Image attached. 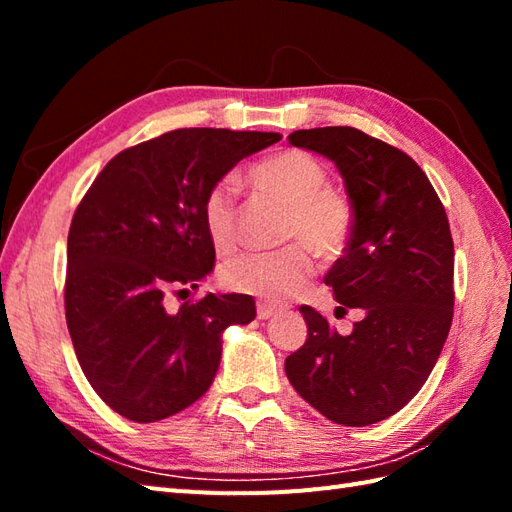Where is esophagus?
I'll return each mask as SVG.
<instances>
[{"label":"esophagus","mask_w":512,"mask_h":512,"mask_svg":"<svg viewBox=\"0 0 512 512\" xmlns=\"http://www.w3.org/2000/svg\"><path fill=\"white\" fill-rule=\"evenodd\" d=\"M277 312H279V308L273 306V303H266V301H259V303H257V319L266 321V319H270V317H275Z\"/></svg>","instance_id":"34e87169"}]
</instances>
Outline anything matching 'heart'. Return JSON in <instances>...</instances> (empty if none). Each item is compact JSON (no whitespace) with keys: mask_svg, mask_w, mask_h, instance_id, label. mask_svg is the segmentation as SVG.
Wrapping results in <instances>:
<instances>
[{"mask_svg":"<svg viewBox=\"0 0 512 512\" xmlns=\"http://www.w3.org/2000/svg\"><path fill=\"white\" fill-rule=\"evenodd\" d=\"M250 180L270 198L288 206L284 239L295 242L270 253H244L222 266L228 290L266 301L295 297L314 273V257H339L352 235V206L328 187V171L306 151L288 149L250 169ZM206 235L220 253L237 246V187L226 180L206 193L202 204Z\"/></svg>","mask_w":512,"mask_h":512,"instance_id":"b5f03b06","label":"heart"}]
</instances>
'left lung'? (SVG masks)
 <instances>
[{"mask_svg": "<svg viewBox=\"0 0 512 512\" xmlns=\"http://www.w3.org/2000/svg\"><path fill=\"white\" fill-rule=\"evenodd\" d=\"M290 145L332 160L352 202V235L325 275L361 321L341 336L301 306L308 339L286 358L297 394L345 427L394 416L418 394L453 319V239L444 206L405 151L354 127L299 129Z\"/></svg>", "mask_w": 512, "mask_h": 512, "instance_id": "obj_1", "label": "left lung"}]
</instances>
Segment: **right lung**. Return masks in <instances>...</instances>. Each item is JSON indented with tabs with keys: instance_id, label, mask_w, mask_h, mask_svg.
<instances>
[{
	"instance_id": "right-lung-1",
	"label": "right lung",
	"mask_w": 512,
	"mask_h": 512,
	"mask_svg": "<svg viewBox=\"0 0 512 512\" xmlns=\"http://www.w3.org/2000/svg\"><path fill=\"white\" fill-rule=\"evenodd\" d=\"M275 132L176 129L107 162L68 233L65 321L85 378L116 413L158 422L211 387L228 325L255 319L250 295L165 308L215 266L202 204L239 160Z\"/></svg>"
}]
</instances>
